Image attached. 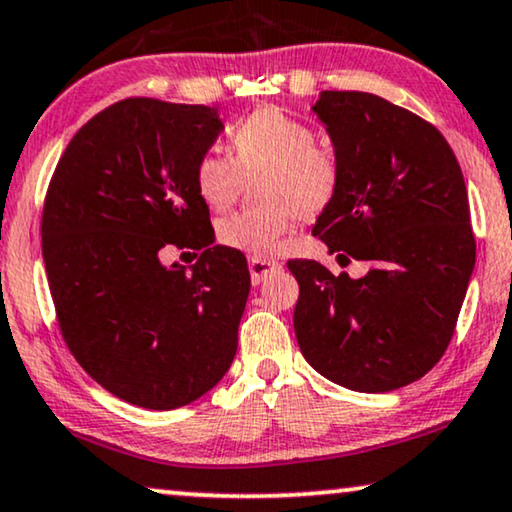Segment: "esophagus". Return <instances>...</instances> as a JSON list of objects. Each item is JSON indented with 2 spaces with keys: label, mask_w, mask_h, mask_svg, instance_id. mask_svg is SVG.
<instances>
[{
  "label": "esophagus",
  "mask_w": 512,
  "mask_h": 512,
  "mask_svg": "<svg viewBox=\"0 0 512 512\" xmlns=\"http://www.w3.org/2000/svg\"><path fill=\"white\" fill-rule=\"evenodd\" d=\"M248 269H250V278H253V283H262L266 276H271L273 271L280 269V264L276 259H262V257H253L248 262Z\"/></svg>",
  "instance_id": "1"
}]
</instances>
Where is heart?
<instances>
[{"label":"heart","mask_w":512,"mask_h":512,"mask_svg":"<svg viewBox=\"0 0 512 512\" xmlns=\"http://www.w3.org/2000/svg\"><path fill=\"white\" fill-rule=\"evenodd\" d=\"M234 155L208 150L199 157L194 181L211 208H227L239 197L243 178L262 174L264 206L220 220L222 246L266 257L299 218L311 220L334 201L341 185V160L315 129L278 106H259L232 127Z\"/></svg>","instance_id":"heart-1"}]
</instances>
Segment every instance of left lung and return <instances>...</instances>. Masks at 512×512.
Wrapping results in <instances>:
<instances>
[{
    "mask_svg": "<svg viewBox=\"0 0 512 512\" xmlns=\"http://www.w3.org/2000/svg\"><path fill=\"white\" fill-rule=\"evenodd\" d=\"M313 111L341 160V185L313 234L338 259L348 253L371 269L350 278L290 259L299 283L294 334L331 383L399 390L448 350L473 273L462 169L431 122L371 92L325 90Z\"/></svg>",
    "mask_w": 512,
    "mask_h": 512,
    "instance_id": "left-lung-1",
    "label": "left lung"
}]
</instances>
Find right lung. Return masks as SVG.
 Wrapping results in <instances>:
<instances>
[{
    "instance_id": "add662e5",
    "label": "right lung",
    "mask_w": 512,
    "mask_h": 512,
    "mask_svg": "<svg viewBox=\"0 0 512 512\" xmlns=\"http://www.w3.org/2000/svg\"><path fill=\"white\" fill-rule=\"evenodd\" d=\"M222 132L218 109L129 97L78 129L50 178L41 250L62 338L92 380L171 410L220 383L250 292L243 253L211 246L194 181ZM171 247L201 249L190 272Z\"/></svg>"
}]
</instances>
